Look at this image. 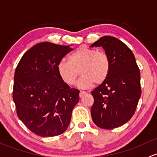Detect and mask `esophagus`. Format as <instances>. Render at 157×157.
Segmentation results:
<instances>
[{
    "mask_svg": "<svg viewBox=\"0 0 157 157\" xmlns=\"http://www.w3.org/2000/svg\"><path fill=\"white\" fill-rule=\"evenodd\" d=\"M86 94V92H85V91H82V90H81L80 91V93H79V98H82V97L84 96V95H85Z\"/></svg>",
    "mask_w": 157,
    "mask_h": 157,
    "instance_id": "1",
    "label": "esophagus"
}]
</instances>
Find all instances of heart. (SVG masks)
<instances>
[{
    "instance_id": "obj_1",
    "label": "heart",
    "mask_w": 157,
    "mask_h": 157,
    "mask_svg": "<svg viewBox=\"0 0 157 157\" xmlns=\"http://www.w3.org/2000/svg\"><path fill=\"white\" fill-rule=\"evenodd\" d=\"M57 65V72L62 80L68 85H73L79 75L78 87L88 88L103 83L107 78L110 69L109 56L103 51H98L87 47H80Z\"/></svg>"
}]
</instances>
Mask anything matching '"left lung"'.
<instances>
[{
  "label": "left lung",
  "mask_w": 157,
  "mask_h": 157,
  "mask_svg": "<svg viewBox=\"0 0 157 157\" xmlns=\"http://www.w3.org/2000/svg\"><path fill=\"white\" fill-rule=\"evenodd\" d=\"M93 47L104 49L110 69L106 80L91 92L94 100L91 117L101 128H115L135 113L141 94L140 70L132 51L118 38L103 36L90 45Z\"/></svg>",
  "instance_id": "obj_1"
}]
</instances>
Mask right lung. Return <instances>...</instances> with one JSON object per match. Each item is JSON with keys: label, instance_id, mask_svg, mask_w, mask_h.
I'll return each mask as SVG.
<instances>
[{"label": "right lung", "instance_id": "right-lung-1", "mask_svg": "<svg viewBox=\"0 0 157 157\" xmlns=\"http://www.w3.org/2000/svg\"><path fill=\"white\" fill-rule=\"evenodd\" d=\"M72 51L69 46L41 42L24 54L14 75L13 99L19 119L35 135H61L70 123L79 90L67 85L57 65Z\"/></svg>", "mask_w": 157, "mask_h": 157}]
</instances>
